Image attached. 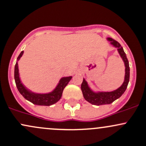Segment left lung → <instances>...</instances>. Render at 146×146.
Listing matches in <instances>:
<instances>
[{"instance_id": "obj_1", "label": "left lung", "mask_w": 146, "mask_h": 146, "mask_svg": "<svg viewBox=\"0 0 146 146\" xmlns=\"http://www.w3.org/2000/svg\"><path fill=\"white\" fill-rule=\"evenodd\" d=\"M108 40L111 42V44L113 45L114 46L117 48V51L120 54V56L123 58L125 62V81H124L123 85L120 86L117 90H114L112 92H94L90 90L86 80L84 79L83 82L81 84V88L82 90L83 95H84V98L86 101L91 103L94 105H103V104H111L113 102L115 101V100L118 99L122 96V95L126 90L127 87L128 83L129 81V61L127 58L126 54L124 51L123 47L120 44L119 42L115 41V40H113L111 37H108Z\"/></svg>"}]
</instances>
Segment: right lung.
<instances>
[{
  "label": "right lung",
  "instance_id": "add662e5",
  "mask_svg": "<svg viewBox=\"0 0 146 146\" xmlns=\"http://www.w3.org/2000/svg\"><path fill=\"white\" fill-rule=\"evenodd\" d=\"M23 54V51L21 52L19 56L17 58V60L20 59V58L22 56ZM72 76H68V77L62 78L59 81V84L56 86L54 91L47 94H36L34 92H31L30 90L26 89L21 83L19 79V69L18 63L16 62V65L15 67V80L16 83V86L17 89L19 91L21 95L26 100L32 102L33 104L36 105H41V106H50L57 102L62 96V91L65 88L70 81L71 80Z\"/></svg>",
  "mask_w": 146,
  "mask_h": 146
}]
</instances>
